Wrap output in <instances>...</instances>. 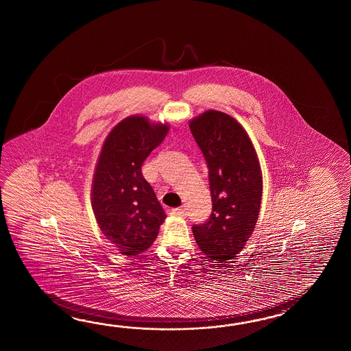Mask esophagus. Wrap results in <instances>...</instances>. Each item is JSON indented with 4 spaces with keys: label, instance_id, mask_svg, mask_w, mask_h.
I'll list each match as a JSON object with an SVG mask.
<instances>
[{
    "label": "esophagus",
    "instance_id": "1",
    "mask_svg": "<svg viewBox=\"0 0 351 351\" xmlns=\"http://www.w3.org/2000/svg\"><path fill=\"white\" fill-rule=\"evenodd\" d=\"M171 213H172L173 216H186V210L183 208H173L171 210Z\"/></svg>",
    "mask_w": 351,
    "mask_h": 351
}]
</instances>
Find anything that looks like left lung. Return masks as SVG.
<instances>
[{"label": "left lung", "mask_w": 351, "mask_h": 351, "mask_svg": "<svg viewBox=\"0 0 351 351\" xmlns=\"http://www.w3.org/2000/svg\"><path fill=\"white\" fill-rule=\"evenodd\" d=\"M208 167L212 213L193 224L194 239L212 260H232L246 245L257 223L262 176L257 154L245 129L230 115L208 110L189 121Z\"/></svg>", "instance_id": "obj_1"}]
</instances>
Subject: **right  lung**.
<instances>
[{
    "label": "right lung",
    "instance_id": "1",
    "mask_svg": "<svg viewBox=\"0 0 351 351\" xmlns=\"http://www.w3.org/2000/svg\"><path fill=\"white\" fill-rule=\"evenodd\" d=\"M169 127L141 115L120 121L105 139L93 182V209L105 237L125 256L144 252L156 241L165 209L142 174L150 152Z\"/></svg>",
    "mask_w": 351,
    "mask_h": 351
}]
</instances>
